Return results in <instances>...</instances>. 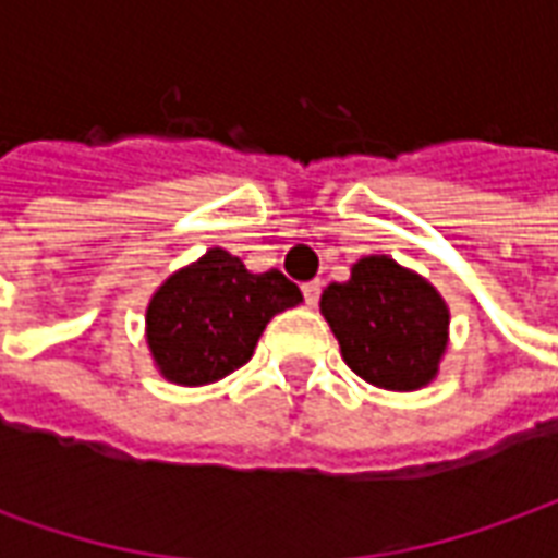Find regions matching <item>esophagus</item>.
Listing matches in <instances>:
<instances>
[{"label":"esophagus","instance_id":"1","mask_svg":"<svg viewBox=\"0 0 558 558\" xmlns=\"http://www.w3.org/2000/svg\"><path fill=\"white\" fill-rule=\"evenodd\" d=\"M319 292H323L319 280H311V283H304V287H302L304 304H307V307H316V302H319Z\"/></svg>","mask_w":558,"mask_h":558}]
</instances>
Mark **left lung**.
Masks as SVG:
<instances>
[{"mask_svg": "<svg viewBox=\"0 0 558 558\" xmlns=\"http://www.w3.org/2000/svg\"><path fill=\"white\" fill-rule=\"evenodd\" d=\"M319 311L340 355L364 383L415 391L439 374L448 347V304L427 280L391 256H364L350 280L328 283Z\"/></svg>", "mask_w": 558, "mask_h": 558, "instance_id": "1", "label": "left lung"}]
</instances>
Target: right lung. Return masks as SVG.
Segmentation results:
<instances>
[{
  "label": "right lung",
  "instance_id": "right-lung-1",
  "mask_svg": "<svg viewBox=\"0 0 558 558\" xmlns=\"http://www.w3.org/2000/svg\"><path fill=\"white\" fill-rule=\"evenodd\" d=\"M302 302L278 268L251 275L239 256L211 247L163 280L146 307V343L163 379L208 386L251 362L268 319Z\"/></svg>",
  "mask_w": 558,
  "mask_h": 558
}]
</instances>
